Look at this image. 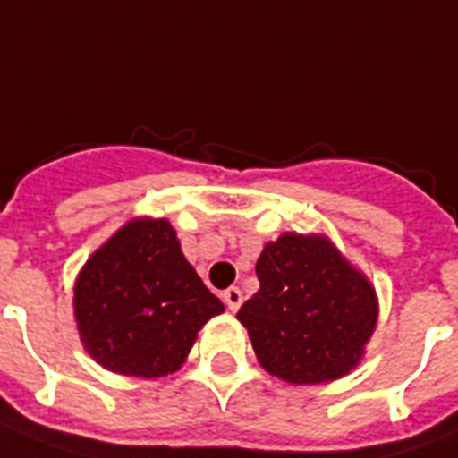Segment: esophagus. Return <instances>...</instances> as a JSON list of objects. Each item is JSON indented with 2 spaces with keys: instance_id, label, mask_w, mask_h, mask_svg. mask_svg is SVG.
Wrapping results in <instances>:
<instances>
[{
  "instance_id": "34e87169",
  "label": "esophagus",
  "mask_w": 458,
  "mask_h": 458,
  "mask_svg": "<svg viewBox=\"0 0 458 458\" xmlns=\"http://www.w3.org/2000/svg\"><path fill=\"white\" fill-rule=\"evenodd\" d=\"M223 301H225V306H228L233 313H235L237 308L242 306V292L237 287L225 289V292H223Z\"/></svg>"
}]
</instances>
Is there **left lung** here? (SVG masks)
Wrapping results in <instances>:
<instances>
[{
	"mask_svg": "<svg viewBox=\"0 0 458 458\" xmlns=\"http://www.w3.org/2000/svg\"><path fill=\"white\" fill-rule=\"evenodd\" d=\"M256 277L237 319L267 374L310 386L358 367L377 329V292L332 242L284 233L263 247Z\"/></svg>",
	"mask_w": 458,
	"mask_h": 458,
	"instance_id": "8db88e82",
	"label": "left lung"
}]
</instances>
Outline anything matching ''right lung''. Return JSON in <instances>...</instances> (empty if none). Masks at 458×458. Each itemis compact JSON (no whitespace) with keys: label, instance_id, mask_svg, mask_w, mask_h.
Masks as SVG:
<instances>
[{"label":"right lung","instance_id":"add662e5","mask_svg":"<svg viewBox=\"0 0 458 458\" xmlns=\"http://www.w3.org/2000/svg\"><path fill=\"white\" fill-rule=\"evenodd\" d=\"M81 344L100 367L159 378L185 362L221 301L185 261L166 218L126 223L94 251L74 282Z\"/></svg>","mask_w":458,"mask_h":458}]
</instances>
